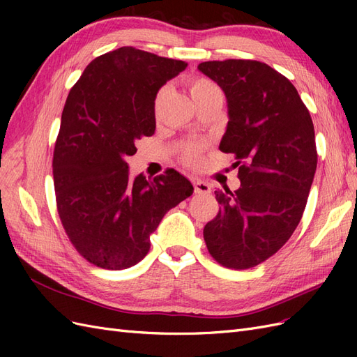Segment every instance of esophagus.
Returning a JSON list of instances; mask_svg holds the SVG:
<instances>
[{
	"label": "esophagus",
	"instance_id": "1",
	"mask_svg": "<svg viewBox=\"0 0 357 357\" xmlns=\"http://www.w3.org/2000/svg\"><path fill=\"white\" fill-rule=\"evenodd\" d=\"M193 190H195V193H210L211 192V188L208 183H205L202 180H193Z\"/></svg>",
	"mask_w": 357,
	"mask_h": 357
}]
</instances>
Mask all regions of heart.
<instances>
[{
  "label": "heart",
  "instance_id": "b5f03b06",
  "mask_svg": "<svg viewBox=\"0 0 357 357\" xmlns=\"http://www.w3.org/2000/svg\"><path fill=\"white\" fill-rule=\"evenodd\" d=\"M189 89H190L193 101H195L197 104L210 98L211 95L220 92L219 86L207 77L192 79L189 82ZM167 92H168L167 86H164V88H160L158 91L156 98H155V112L159 110V107H160L162 101H164ZM201 152H202V146L199 143H186L180 147L178 153H180V159L183 164L192 167V165H197V162L199 160V156H201Z\"/></svg>",
  "mask_w": 357,
  "mask_h": 357
}]
</instances>
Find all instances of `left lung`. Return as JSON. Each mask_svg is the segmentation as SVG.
I'll return each mask as SVG.
<instances>
[{
    "mask_svg": "<svg viewBox=\"0 0 357 357\" xmlns=\"http://www.w3.org/2000/svg\"><path fill=\"white\" fill-rule=\"evenodd\" d=\"M223 89L229 122L220 152L235 158L241 186L215 190L218 215L204 228L215 262L248 269L282 248L304 214L317 168L310 112L287 77L264 62H201Z\"/></svg>",
    "mask_w": 357,
    "mask_h": 357,
    "instance_id": "left-lung-1",
    "label": "left lung"
}]
</instances>
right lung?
<instances>
[{
	"mask_svg": "<svg viewBox=\"0 0 357 357\" xmlns=\"http://www.w3.org/2000/svg\"><path fill=\"white\" fill-rule=\"evenodd\" d=\"M186 62L131 46L95 58L71 88L53 152L61 223L75 250L104 269H126L149 253L165 213L193 193L176 169L129 178L126 158L155 134V98Z\"/></svg>",
	"mask_w": 357,
	"mask_h": 357,
	"instance_id": "obj_1",
	"label": "right lung"
}]
</instances>
